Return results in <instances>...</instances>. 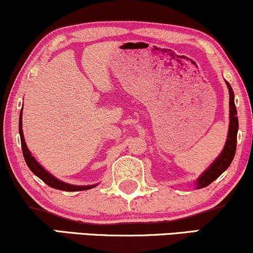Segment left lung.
<instances>
[{
	"label": "left lung",
	"mask_w": 253,
	"mask_h": 253,
	"mask_svg": "<svg viewBox=\"0 0 253 253\" xmlns=\"http://www.w3.org/2000/svg\"><path fill=\"white\" fill-rule=\"evenodd\" d=\"M229 88L230 94V124H229V132L228 137H226V142L224 148H223L222 153L218 155L212 165L207 169L206 171L197 178L196 181V188L201 189V188L207 187L210 183H212L217 177L224 172L230 165H231L233 158H235L236 153V146H237V132H238V117H237V110L235 106V94H233L231 85L226 82Z\"/></svg>",
	"instance_id": "1"
}]
</instances>
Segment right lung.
Returning a JSON list of instances; mask_svg holds the SVG:
<instances>
[{
    "label": "right lung",
    "mask_w": 253,
    "mask_h": 253,
    "mask_svg": "<svg viewBox=\"0 0 253 253\" xmlns=\"http://www.w3.org/2000/svg\"><path fill=\"white\" fill-rule=\"evenodd\" d=\"M23 110V108H22ZM18 128H20V136H21V145H22V152H23V156L25 162H27L28 167L30 168V170L34 172L36 176L41 178L42 181L45 182V183L51 188H55V189L58 190H64V191H81V190H88L91 188L95 187L97 184L92 185H73L65 183V182L58 180V178L51 175L49 171L45 170L42 166L36 161V159L31 155L30 150L28 149L27 143H25L24 135H23V129H22V111L20 113V124H18Z\"/></svg>",
    "instance_id": "obj_1"
}]
</instances>
